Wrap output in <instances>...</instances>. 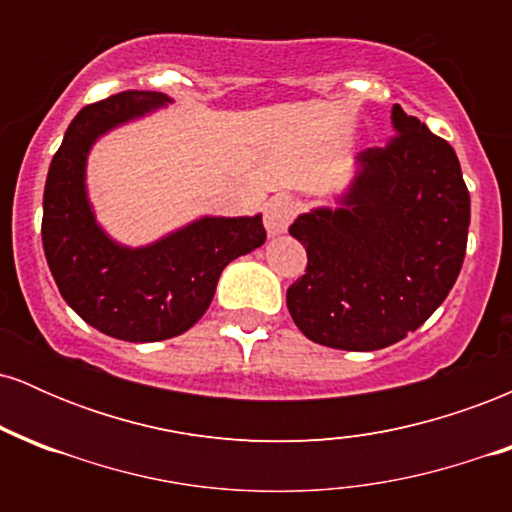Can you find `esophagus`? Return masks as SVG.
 <instances>
[{"label": "esophagus", "instance_id": "1", "mask_svg": "<svg viewBox=\"0 0 512 512\" xmlns=\"http://www.w3.org/2000/svg\"><path fill=\"white\" fill-rule=\"evenodd\" d=\"M293 216H296V202L286 195H276L264 207V228L272 238L281 236V233L289 231Z\"/></svg>", "mask_w": 512, "mask_h": 512}]
</instances>
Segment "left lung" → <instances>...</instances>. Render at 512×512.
Segmentation results:
<instances>
[{
    "mask_svg": "<svg viewBox=\"0 0 512 512\" xmlns=\"http://www.w3.org/2000/svg\"><path fill=\"white\" fill-rule=\"evenodd\" d=\"M392 142L356 156L337 207H315L289 233L308 269L286 291L310 342L375 351L436 313L462 269L469 192L455 149L392 108Z\"/></svg>",
    "mask_w": 512,
    "mask_h": 512,
    "instance_id": "1",
    "label": "left lung"
}]
</instances>
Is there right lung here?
<instances>
[{
  "label": "right lung",
  "mask_w": 512,
  "mask_h": 512,
  "mask_svg": "<svg viewBox=\"0 0 512 512\" xmlns=\"http://www.w3.org/2000/svg\"><path fill=\"white\" fill-rule=\"evenodd\" d=\"M168 103L166 93L122 91L86 105L45 180L43 248L57 289L81 320L122 342H163L190 330L207 313L223 267L267 240L262 214L202 216L142 248L103 231L86 190L93 144Z\"/></svg>",
  "instance_id": "1"
}]
</instances>
